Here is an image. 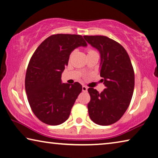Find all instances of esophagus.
<instances>
[{
    "instance_id": "esophagus-1",
    "label": "esophagus",
    "mask_w": 158,
    "mask_h": 158,
    "mask_svg": "<svg viewBox=\"0 0 158 158\" xmlns=\"http://www.w3.org/2000/svg\"><path fill=\"white\" fill-rule=\"evenodd\" d=\"M87 89H88V87H87V86H85V85H83V86H82V91H83V92H87Z\"/></svg>"
}]
</instances>
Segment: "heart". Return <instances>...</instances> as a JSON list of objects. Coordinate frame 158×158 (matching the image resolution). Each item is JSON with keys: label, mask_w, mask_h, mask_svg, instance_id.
Segmentation results:
<instances>
[{"label": "heart", "mask_w": 158, "mask_h": 158, "mask_svg": "<svg viewBox=\"0 0 158 158\" xmlns=\"http://www.w3.org/2000/svg\"><path fill=\"white\" fill-rule=\"evenodd\" d=\"M95 52V51H94V50H89V51H88V53H90V52Z\"/></svg>", "instance_id": "heart-1"}]
</instances>
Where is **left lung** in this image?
I'll use <instances>...</instances> for the list:
<instances>
[{
  "mask_svg": "<svg viewBox=\"0 0 158 158\" xmlns=\"http://www.w3.org/2000/svg\"><path fill=\"white\" fill-rule=\"evenodd\" d=\"M99 52L100 76L106 88L101 93L89 87L87 105L94 123L110 125L122 118L130 105L134 88V72L127 52L120 43L103 35H84Z\"/></svg>",
  "mask_w": 158,
  "mask_h": 158,
  "instance_id": "1",
  "label": "left lung"
}]
</instances>
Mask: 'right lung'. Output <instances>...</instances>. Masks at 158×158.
Segmentation results:
<instances>
[{"label":"right lung","mask_w":158,"mask_h":158,"mask_svg":"<svg viewBox=\"0 0 158 158\" xmlns=\"http://www.w3.org/2000/svg\"><path fill=\"white\" fill-rule=\"evenodd\" d=\"M81 35L56 34L38 46L30 59L25 89L33 113L40 121L58 125L69 118L82 85L62 83L61 73L75 49L87 47Z\"/></svg>","instance_id":"1"}]
</instances>
